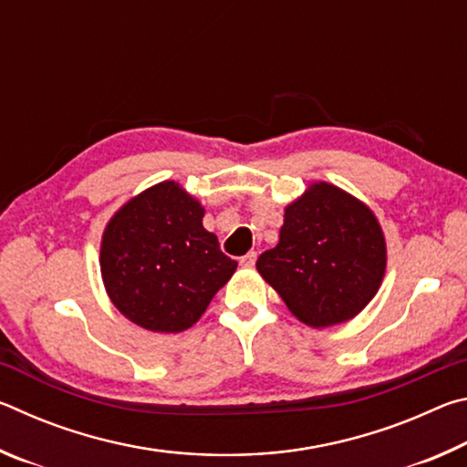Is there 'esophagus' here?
Returning <instances> with one entry per match:
<instances>
[{
  "label": "esophagus",
  "mask_w": 467,
  "mask_h": 467,
  "mask_svg": "<svg viewBox=\"0 0 467 467\" xmlns=\"http://www.w3.org/2000/svg\"><path fill=\"white\" fill-rule=\"evenodd\" d=\"M255 262H257V253L255 251H249L247 255L241 257V265L243 267H253V265H255Z\"/></svg>",
  "instance_id": "obj_1"
}]
</instances>
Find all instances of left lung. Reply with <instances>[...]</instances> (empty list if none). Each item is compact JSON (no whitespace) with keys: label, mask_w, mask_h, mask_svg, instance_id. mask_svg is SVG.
Wrapping results in <instances>:
<instances>
[{"label":"left lung","mask_w":467,"mask_h":467,"mask_svg":"<svg viewBox=\"0 0 467 467\" xmlns=\"http://www.w3.org/2000/svg\"><path fill=\"white\" fill-rule=\"evenodd\" d=\"M387 265L381 224L368 205L326 181L286 205L280 241L257 272L305 326L357 317L377 295Z\"/></svg>","instance_id":"obj_1"}]
</instances>
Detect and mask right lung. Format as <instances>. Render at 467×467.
<instances>
[{"label":"right lung","instance_id":"1","mask_svg":"<svg viewBox=\"0 0 467 467\" xmlns=\"http://www.w3.org/2000/svg\"><path fill=\"white\" fill-rule=\"evenodd\" d=\"M203 208L175 181H162L121 205L102 233L107 295L136 326L177 334L193 326L236 262L202 224Z\"/></svg>","mask_w":467,"mask_h":467}]
</instances>
